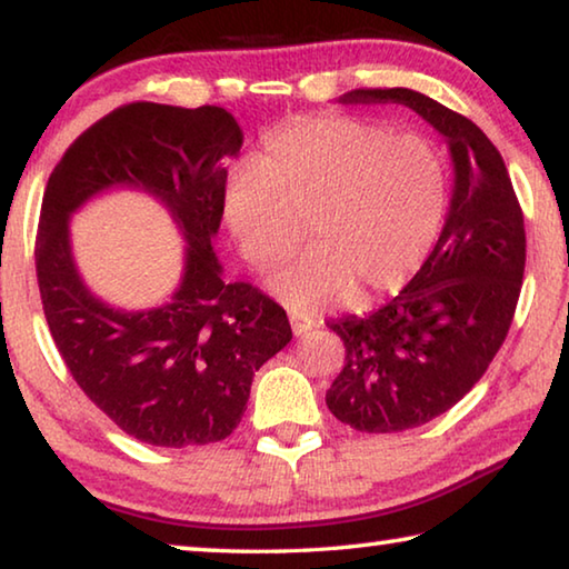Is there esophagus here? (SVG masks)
Returning <instances> with one entry per match:
<instances>
[{
    "label": "esophagus",
    "instance_id": "34e87169",
    "mask_svg": "<svg viewBox=\"0 0 569 569\" xmlns=\"http://www.w3.org/2000/svg\"><path fill=\"white\" fill-rule=\"evenodd\" d=\"M290 325H292V332H295V335H305V332H310V330L315 328V320L305 318V315L292 312V315H290Z\"/></svg>",
    "mask_w": 569,
    "mask_h": 569
}]
</instances>
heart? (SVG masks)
<instances>
[{
    "label": "heart",
    "mask_w": 569,
    "mask_h": 569,
    "mask_svg": "<svg viewBox=\"0 0 569 569\" xmlns=\"http://www.w3.org/2000/svg\"><path fill=\"white\" fill-rule=\"evenodd\" d=\"M449 209L433 141L350 116L302 118L264 138L223 183V217L251 264L315 241L272 287L297 312L396 292L426 264Z\"/></svg>",
    "instance_id": "heart-1"
}]
</instances>
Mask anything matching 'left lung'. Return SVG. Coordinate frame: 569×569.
Here are the masks:
<instances>
[{
  "label": "left lung",
  "instance_id": "left-lung-1",
  "mask_svg": "<svg viewBox=\"0 0 569 569\" xmlns=\"http://www.w3.org/2000/svg\"><path fill=\"white\" fill-rule=\"evenodd\" d=\"M338 102L411 108L446 138L453 166L449 213L426 264L368 318L328 322L346 342L325 396L330 413L362 433H398L453 408L495 360L525 277V219L505 161L469 118L408 88L350 90Z\"/></svg>",
  "mask_w": 569,
  "mask_h": 569
}]
</instances>
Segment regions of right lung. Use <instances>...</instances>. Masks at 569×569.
I'll list each match as a JSON object with an SVG mask.
<instances>
[{"instance_id": "add662e5", "label": "right lung", "mask_w": 569, "mask_h": 569, "mask_svg": "<svg viewBox=\"0 0 569 569\" xmlns=\"http://www.w3.org/2000/svg\"><path fill=\"white\" fill-rule=\"evenodd\" d=\"M239 148L241 128L223 108L130 102L68 148L44 189L34 264L52 340L82 393L143 443L227 439L254 372L292 340L282 307L251 284L223 282L213 251L227 161ZM113 190L161 202L187 241L177 290L143 311L92 293L71 254V217Z\"/></svg>"}]
</instances>
